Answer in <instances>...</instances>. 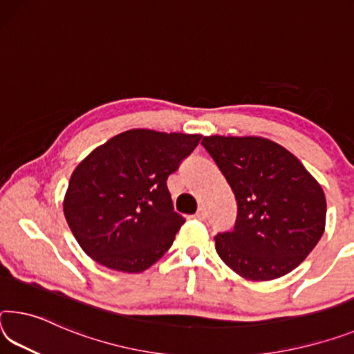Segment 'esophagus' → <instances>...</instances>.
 Here are the masks:
<instances>
[{"instance_id": "34e87169", "label": "esophagus", "mask_w": 354, "mask_h": 354, "mask_svg": "<svg viewBox=\"0 0 354 354\" xmlns=\"http://www.w3.org/2000/svg\"><path fill=\"white\" fill-rule=\"evenodd\" d=\"M195 217H197L198 221H205V218H206V209H205V207H198V211L195 212Z\"/></svg>"}]
</instances>
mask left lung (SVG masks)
Here are the masks:
<instances>
[{"label":"left lung","instance_id":"left-lung-1","mask_svg":"<svg viewBox=\"0 0 354 354\" xmlns=\"http://www.w3.org/2000/svg\"><path fill=\"white\" fill-rule=\"evenodd\" d=\"M232 187L238 205L232 232L218 233L222 261L248 280L282 277L323 236L326 198L298 157L261 137L201 140Z\"/></svg>","mask_w":354,"mask_h":354}]
</instances>
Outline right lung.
<instances>
[{"label":"right lung","mask_w":354,"mask_h":354,"mask_svg":"<svg viewBox=\"0 0 354 354\" xmlns=\"http://www.w3.org/2000/svg\"><path fill=\"white\" fill-rule=\"evenodd\" d=\"M200 138L132 129L77 165L63 209L86 255L115 271L142 272L171 248L186 218L173 209L167 178Z\"/></svg>","instance_id":"1"}]
</instances>
